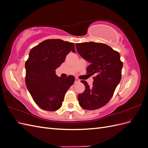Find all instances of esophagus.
Listing matches in <instances>:
<instances>
[{
  "instance_id": "1",
  "label": "esophagus",
  "mask_w": 148,
  "mask_h": 148,
  "mask_svg": "<svg viewBox=\"0 0 148 148\" xmlns=\"http://www.w3.org/2000/svg\"><path fill=\"white\" fill-rule=\"evenodd\" d=\"M79 80L78 78H75V83H79Z\"/></svg>"
}]
</instances>
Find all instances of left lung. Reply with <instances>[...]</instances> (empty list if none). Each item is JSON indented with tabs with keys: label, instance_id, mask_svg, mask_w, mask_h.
I'll return each instance as SVG.
<instances>
[{
	"label": "left lung",
	"instance_id": "8db88e82",
	"mask_svg": "<svg viewBox=\"0 0 148 148\" xmlns=\"http://www.w3.org/2000/svg\"><path fill=\"white\" fill-rule=\"evenodd\" d=\"M76 47L82 57L90 63L87 73L96 75L91 86L86 81H81L85 90L78 96L79 104L86 110L99 109L110 100L121 80L123 64L120 56L105 44L77 43Z\"/></svg>",
	"mask_w": 148,
	"mask_h": 148
}]
</instances>
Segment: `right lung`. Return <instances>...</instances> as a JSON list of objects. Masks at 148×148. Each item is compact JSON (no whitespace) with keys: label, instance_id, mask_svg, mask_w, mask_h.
<instances>
[{"label":"right lung","instance_id":"add662e5","mask_svg":"<svg viewBox=\"0 0 148 148\" xmlns=\"http://www.w3.org/2000/svg\"><path fill=\"white\" fill-rule=\"evenodd\" d=\"M70 51L75 53L74 43L57 39L44 41L29 52L25 62L26 85L36 104L43 110L60 109L75 82L73 75L64 78L56 74Z\"/></svg>","mask_w":148,"mask_h":148}]
</instances>
